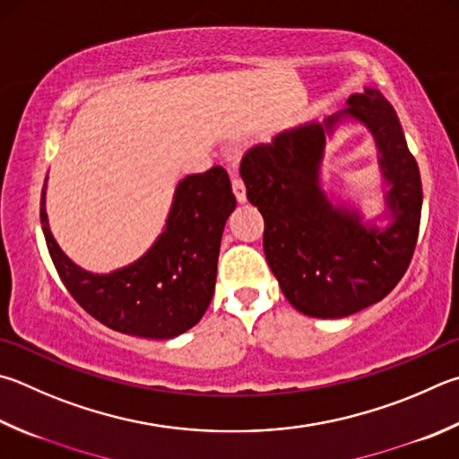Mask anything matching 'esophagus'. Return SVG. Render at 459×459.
Masks as SVG:
<instances>
[{"instance_id":"obj_1","label":"esophagus","mask_w":459,"mask_h":459,"mask_svg":"<svg viewBox=\"0 0 459 459\" xmlns=\"http://www.w3.org/2000/svg\"><path fill=\"white\" fill-rule=\"evenodd\" d=\"M232 193H235L237 201L243 204L247 203V188H245V182L240 180L238 177H232Z\"/></svg>"}]
</instances>
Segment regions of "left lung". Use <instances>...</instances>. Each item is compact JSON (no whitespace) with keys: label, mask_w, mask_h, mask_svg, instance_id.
Listing matches in <instances>:
<instances>
[{"label":"left lung","mask_w":459,"mask_h":459,"mask_svg":"<svg viewBox=\"0 0 459 459\" xmlns=\"http://www.w3.org/2000/svg\"><path fill=\"white\" fill-rule=\"evenodd\" d=\"M345 104L240 160L248 203L264 219L266 263L287 301L316 319H343L389 295L410 266L421 219L420 169L394 106L369 86ZM349 123L368 127L378 150L384 212L371 220L322 188L324 144Z\"/></svg>","instance_id":"left-lung-1"}]
</instances>
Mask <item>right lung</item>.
Instances as JSON below:
<instances>
[{
    "mask_svg": "<svg viewBox=\"0 0 459 459\" xmlns=\"http://www.w3.org/2000/svg\"><path fill=\"white\" fill-rule=\"evenodd\" d=\"M46 185L39 221L49 256L80 307L114 331L172 339L203 319L212 301L224 224L235 211L229 174L212 166L177 182L162 232L136 261L110 273L82 269L62 251L49 229Z\"/></svg>",
    "mask_w": 459,
    "mask_h": 459,
    "instance_id": "add662e5",
    "label": "right lung"
}]
</instances>
